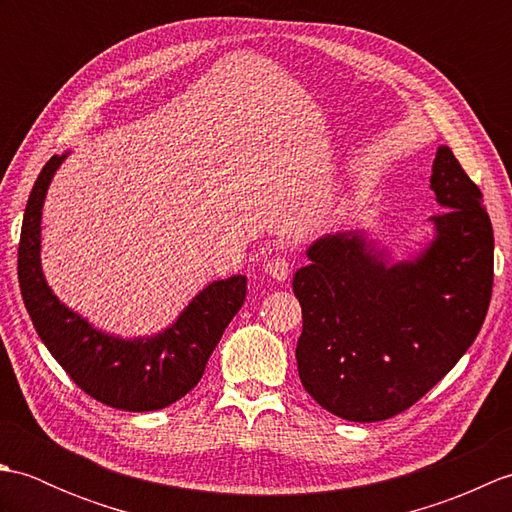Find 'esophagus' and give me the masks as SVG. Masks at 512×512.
Listing matches in <instances>:
<instances>
[{
    "label": "esophagus",
    "mask_w": 512,
    "mask_h": 512,
    "mask_svg": "<svg viewBox=\"0 0 512 512\" xmlns=\"http://www.w3.org/2000/svg\"><path fill=\"white\" fill-rule=\"evenodd\" d=\"M290 268H292V264L288 262L286 257L275 255L273 259H268L266 273H268L270 277H273V279H277V281H286L288 275H290Z\"/></svg>",
    "instance_id": "obj_1"
}]
</instances>
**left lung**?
Masks as SVG:
<instances>
[{"label":"left lung","instance_id":"obj_1","mask_svg":"<svg viewBox=\"0 0 512 512\" xmlns=\"http://www.w3.org/2000/svg\"><path fill=\"white\" fill-rule=\"evenodd\" d=\"M431 244L389 264L361 231L323 235L292 290L301 303V385L323 409L378 422L409 409L469 350L493 292V226L482 191L438 147Z\"/></svg>","mask_w":512,"mask_h":512}]
</instances>
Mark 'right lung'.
Returning <instances> with one entry per match:
<instances>
[{"instance_id":"right-lung-1","label":"right lung","mask_w":512,"mask_h":512,"mask_svg":"<svg viewBox=\"0 0 512 512\" xmlns=\"http://www.w3.org/2000/svg\"><path fill=\"white\" fill-rule=\"evenodd\" d=\"M65 158L68 154L46 162L26 204L17 250L26 310L43 345L85 394L123 411L165 409L200 383L226 325L244 306L246 277L213 281L191 299L176 323L156 336L121 339L96 330L63 306L41 270V209Z\"/></svg>"}]
</instances>
